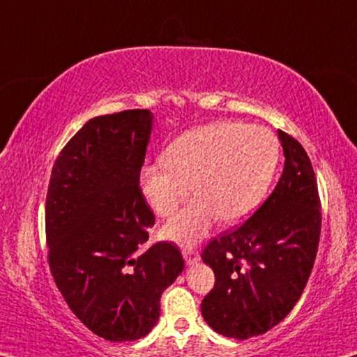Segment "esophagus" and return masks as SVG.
<instances>
[{
	"mask_svg": "<svg viewBox=\"0 0 357 357\" xmlns=\"http://www.w3.org/2000/svg\"><path fill=\"white\" fill-rule=\"evenodd\" d=\"M183 257H184L185 264H188V266H192V264H195V263H199V259H200L199 253H197L192 247H190V248H184V250H183Z\"/></svg>",
	"mask_w": 357,
	"mask_h": 357,
	"instance_id": "esophagus-1",
	"label": "esophagus"
}]
</instances>
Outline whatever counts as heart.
Segmentation results:
<instances>
[{"instance_id":"obj_1","label":"heart","mask_w":357,"mask_h":357,"mask_svg":"<svg viewBox=\"0 0 357 357\" xmlns=\"http://www.w3.org/2000/svg\"><path fill=\"white\" fill-rule=\"evenodd\" d=\"M280 158L278 137L263 126L216 121L176 137L165 160L146 163L139 184L149 205L172 216L181 202L199 195L163 227L165 237L194 245L221 220L237 225L261 205Z\"/></svg>"}]
</instances>
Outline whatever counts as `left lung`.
<instances>
[{
    "label": "left lung",
    "instance_id": "obj_1",
    "mask_svg": "<svg viewBox=\"0 0 357 357\" xmlns=\"http://www.w3.org/2000/svg\"><path fill=\"white\" fill-rule=\"evenodd\" d=\"M278 136L285 163L273 194L202 253L216 278L202 316L229 338L258 337L284 321L316 259L322 216L314 169L300 142L280 130Z\"/></svg>",
    "mask_w": 357,
    "mask_h": 357
}]
</instances>
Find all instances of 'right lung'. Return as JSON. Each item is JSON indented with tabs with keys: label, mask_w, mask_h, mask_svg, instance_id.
Here are the masks:
<instances>
[{
	"label": "right lung",
	"mask_w": 357,
	"mask_h": 357,
	"mask_svg": "<svg viewBox=\"0 0 357 357\" xmlns=\"http://www.w3.org/2000/svg\"><path fill=\"white\" fill-rule=\"evenodd\" d=\"M152 126L151 110L94 116L62 149L47 188L52 278L73 314L110 342L146 337L184 269L173 243L141 252L155 222L139 189Z\"/></svg>",
	"instance_id": "1"
}]
</instances>
